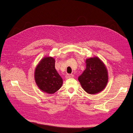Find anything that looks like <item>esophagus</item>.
Listing matches in <instances>:
<instances>
[{
	"instance_id": "esophagus-1",
	"label": "esophagus",
	"mask_w": 133,
	"mask_h": 133,
	"mask_svg": "<svg viewBox=\"0 0 133 133\" xmlns=\"http://www.w3.org/2000/svg\"><path fill=\"white\" fill-rule=\"evenodd\" d=\"M73 77H74V75H73V74H66V75L65 78H66V79H68V78H73Z\"/></svg>"
}]
</instances>
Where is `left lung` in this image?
Segmentation results:
<instances>
[{
  "label": "left lung",
  "mask_w": 133,
  "mask_h": 133,
  "mask_svg": "<svg viewBox=\"0 0 133 133\" xmlns=\"http://www.w3.org/2000/svg\"><path fill=\"white\" fill-rule=\"evenodd\" d=\"M86 68L78 81L89 94L94 95L103 90L108 82V73L104 63L97 57L87 59Z\"/></svg>",
  "instance_id": "left-lung-1"
}]
</instances>
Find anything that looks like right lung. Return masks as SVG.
Listing matches in <instances>:
<instances>
[{
	"label": "right lung",
	"instance_id": "obj_1",
	"mask_svg": "<svg viewBox=\"0 0 133 133\" xmlns=\"http://www.w3.org/2000/svg\"><path fill=\"white\" fill-rule=\"evenodd\" d=\"M55 62L52 57H45L35 71V80L38 87L48 94L54 93L63 84V79L55 69Z\"/></svg>",
	"mask_w": 133,
	"mask_h": 133
}]
</instances>
